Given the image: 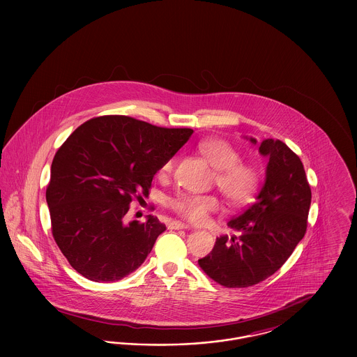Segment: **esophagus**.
<instances>
[{"label":"esophagus","instance_id":"obj_1","mask_svg":"<svg viewBox=\"0 0 357 357\" xmlns=\"http://www.w3.org/2000/svg\"><path fill=\"white\" fill-rule=\"evenodd\" d=\"M169 229L171 230H179V229H188V226L182 222L172 221L169 223Z\"/></svg>","mask_w":357,"mask_h":357}]
</instances>
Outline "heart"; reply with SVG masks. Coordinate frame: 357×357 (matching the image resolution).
I'll list each match as a JSON object with an SVG mask.
<instances>
[{
  "mask_svg": "<svg viewBox=\"0 0 357 357\" xmlns=\"http://www.w3.org/2000/svg\"><path fill=\"white\" fill-rule=\"evenodd\" d=\"M198 151L215 170V186L225 199L233 206H242L252 201L259 183L261 172L253 163L241 162V153L227 140L210 137L198 143ZM176 165V158L171 156L162 169V175H169ZM167 206L181 218L191 223H202L210 213L220 208V201L214 195H198L179 192L171 197Z\"/></svg>",
  "mask_w": 357,
  "mask_h": 357,
  "instance_id": "b5f03b06",
  "label": "heart"
}]
</instances>
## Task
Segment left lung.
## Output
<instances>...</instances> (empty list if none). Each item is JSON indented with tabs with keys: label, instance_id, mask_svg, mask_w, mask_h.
Listing matches in <instances>:
<instances>
[{
	"label": "left lung",
	"instance_id": "left-lung-1",
	"mask_svg": "<svg viewBox=\"0 0 357 357\" xmlns=\"http://www.w3.org/2000/svg\"><path fill=\"white\" fill-rule=\"evenodd\" d=\"M257 144L255 137L249 139ZM265 183L255 204L227 222L238 231L217 238L210 255L198 259L210 278L226 288H248L277 272L305 236L312 191L300 158L281 140L265 139Z\"/></svg>",
	"mask_w": 357,
	"mask_h": 357
}]
</instances>
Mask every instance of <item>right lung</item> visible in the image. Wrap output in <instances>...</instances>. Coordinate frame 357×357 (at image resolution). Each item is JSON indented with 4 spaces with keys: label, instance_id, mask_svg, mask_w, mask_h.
Here are the masks:
<instances>
[{
    "label": "right lung",
    "instance_id": "obj_1",
    "mask_svg": "<svg viewBox=\"0 0 357 357\" xmlns=\"http://www.w3.org/2000/svg\"><path fill=\"white\" fill-rule=\"evenodd\" d=\"M192 132L107 115L85 121L63 143L52 162L47 204L53 238L76 272L114 282L144 262L166 226L153 215L127 222L126 214Z\"/></svg>",
    "mask_w": 357,
    "mask_h": 357
}]
</instances>
